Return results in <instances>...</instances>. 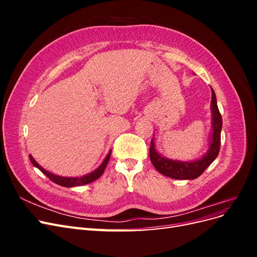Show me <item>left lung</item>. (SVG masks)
<instances>
[{"instance_id":"left-lung-1","label":"left lung","mask_w":257,"mask_h":257,"mask_svg":"<svg viewBox=\"0 0 257 257\" xmlns=\"http://www.w3.org/2000/svg\"><path fill=\"white\" fill-rule=\"evenodd\" d=\"M212 111V128L210 135L209 144L203 157L194 161H176L166 159L159 151L155 142L151 141L150 145V160L155 169L166 177L186 180V179H196L203 174L207 167L215 160L220 152L221 146V130H222V115L216 104L215 93L212 89L211 99Z\"/></svg>"}]
</instances>
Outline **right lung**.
<instances>
[{
    "mask_svg": "<svg viewBox=\"0 0 257 257\" xmlns=\"http://www.w3.org/2000/svg\"><path fill=\"white\" fill-rule=\"evenodd\" d=\"M110 154L111 151L108 153V155L106 157V159L104 160V162L102 163V165H100L97 169H95L94 172H92L88 175H84V176H65V175H59L58 173H52L48 169H45L44 167H42L38 163L32 158V155H30V160L32 162V164L37 167L38 169L41 170V172L47 176L50 180L54 183H57L61 186H65V188H71V186H78V185H84V184H88L91 183L93 181H95L96 179H98L100 176L103 175L104 170L108 164V161H109L110 158Z\"/></svg>",
    "mask_w": 257,
    "mask_h": 257,
    "instance_id": "1",
    "label": "right lung"
}]
</instances>
